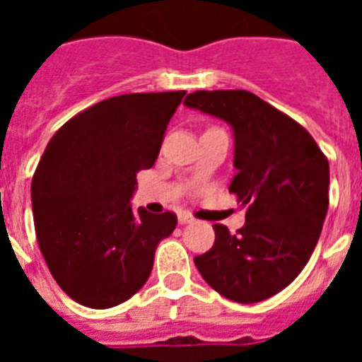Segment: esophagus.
<instances>
[{"label":"esophagus","instance_id":"obj_1","mask_svg":"<svg viewBox=\"0 0 362 362\" xmlns=\"http://www.w3.org/2000/svg\"><path fill=\"white\" fill-rule=\"evenodd\" d=\"M192 221H194V217H192L190 214L179 212V223H181V225H187V223H192Z\"/></svg>","mask_w":362,"mask_h":362}]
</instances>
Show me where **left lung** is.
I'll list each match as a JSON object with an SVG mask.
<instances>
[{
  "instance_id": "left-lung-1",
  "label": "left lung",
  "mask_w": 362,
  "mask_h": 362,
  "mask_svg": "<svg viewBox=\"0 0 362 362\" xmlns=\"http://www.w3.org/2000/svg\"><path fill=\"white\" fill-rule=\"evenodd\" d=\"M185 105L225 119L235 137L228 190L245 225H214L216 243L194 263L216 292L259 303L286 288L308 263L328 212L330 166L305 127L248 90H197Z\"/></svg>"
}]
</instances>
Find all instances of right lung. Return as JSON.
Here are the masks:
<instances>
[{
  "instance_id": "add662e5",
  "label": "right lung",
  "mask_w": 362,
  "mask_h": 362,
  "mask_svg": "<svg viewBox=\"0 0 362 362\" xmlns=\"http://www.w3.org/2000/svg\"><path fill=\"white\" fill-rule=\"evenodd\" d=\"M185 90L123 94L66 121L32 177L40 250L59 288L88 308H112L148 279L172 212L134 210L137 172L152 168Z\"/></svg>"
}]
</instances>
